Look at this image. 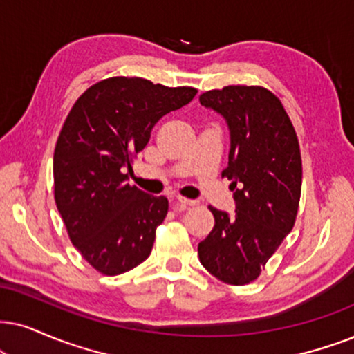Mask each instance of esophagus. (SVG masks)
I'll return each instance as SVG.
<instances>
[{
    "label": "esophagus",
    "mask_w": 354,
    "mask_h": 354,
    "mask_svg": "<svg viewBox=\"0 0 354 354\" xmlns=\"http://www.w3.org/2000/svg\"><path fill=\"white\" fill-rule=\"evenodd\" d=\"M176 203L181 204V205H194L196 203H198V201H194V199H186V198H181V196H178Z\"/></svg>",
    "instance_id": "34e87169"
}]
</instances>
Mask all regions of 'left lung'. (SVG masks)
<instances>
[{
	"label": "left lung",
	"mask_w": 354,
	"mask_h": 354,
	"mask_svg": "<svg viewBox=\"0 0 354 354\" xmlns=\"http://www.w3.org/2000/svg\"><path fill=\"white\" fill-rule=\"evenodd\" d=\"M230 131L229 178L235 214L210 205L216 223L198 247L199 261L227 284L257 279L296 222L302 186L299 140L284 106L270 89L232 84L199 96Z\"/></svg>",
	"instance_id": "8db88e82"
}]
</instances>
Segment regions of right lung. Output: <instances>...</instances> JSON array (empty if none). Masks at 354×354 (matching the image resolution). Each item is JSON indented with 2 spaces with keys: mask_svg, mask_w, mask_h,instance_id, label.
<instances>
[{
  "mask_svg": "<svg viewBox=\"0 0 354 354\" xmlns=\"http://www.w3.org/2000/svg\"><path fill=\"white\" fill-rule=\"evenodd\" d=\"M196 93L113 77L89 86L66 115L53 153L55 204L71 243L101 274L131 271L151 253L168 199L129 185L132 160L153 125Z\"/></svg>",
  "mask_w": 354,
  "mask_h": 354,
  "instance_id": "1",
  "label": "right lung"
}]
</instances>
